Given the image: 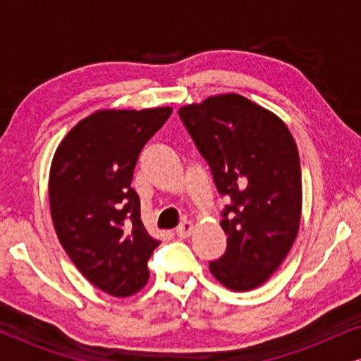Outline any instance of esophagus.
<instances>
[{
  "label": "esophagus",
  "instance_id": "esophagus-1",
  "mask_svg": "<svg viewBox=\"0 0 361 361\" xmlns=\"http://www.w3.org/2000/svg\"><path fill=\"white\" fill-rule=\"evenodd\" d=\"M192 231H194V224H192L190 220L182 221V224L176 228V233L179 238H189V236L192 235Z\"/></svg>",
  "mask_w": 361,
  "mask_h": 361
}]
</instances>
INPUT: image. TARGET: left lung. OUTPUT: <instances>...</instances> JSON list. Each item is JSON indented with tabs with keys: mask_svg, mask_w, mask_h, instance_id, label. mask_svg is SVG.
Returning a JSON list of instances; mask_svg holds the SVG:
<instances>
[{
	"mask_svg": "<svg viewBox=\"0 0 361 361\" xmlns=\"http://www.w3.org/2000/svg\"><path fill=\"white\" fill-rule=\"evenodd\" d=\"M216 190L230 197L220 225L226 251L210 273L231 290L264 284L293 248L302 210L295 141L279 116L238 93L179 110Z\"/></svg>",
	"mask_w": 361,
	"mask_h": 361,
	"instance_id": "8db88e82",
	"label": "left lung"
}]
</instances>
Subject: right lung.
<instances>
[{"label":"right lung","instance_id":"right-lung-1","mask_svg":"<svg viewBox=\"0 0 361 361\" xmlns=\"http://www.w3.org/2000/svg\"><path fill=\"white\" fill-rule=\"evenodd\" d=\"M171 113V106L95 111L54 154L49 202L59 241L77 269L115 298L145 288L147 259L161 243L142 225L131 180L141 149Z\"/></svg>","mask_w":361,"mask_h":361}]
</instances>
